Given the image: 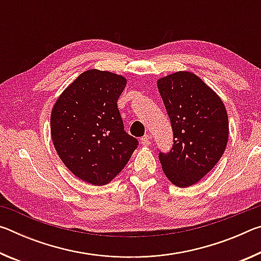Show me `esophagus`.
<instances>
[{"label":"esophagus","instance_id":"esophagus-1","mask_svg":"<svg viewBox=\"0 0 261 261\" xmlns=\"http://www.w3.org/2000/svg\"><path fill=\"white\" fill-rule=\"evenodd\" d=\"M149 139H151V137H149L148 135L144 136L143 138H140V144L144 145V146H148V145H149Z\"/></svg>","mask_w":261,"mask_h":261}]
</instances>
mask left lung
<instances>
[{
    "mask_svg": "<svg viewBox=\"0 0 261 261\" xmlns=\"http://www.w3.org/2000/svg\"><path fill=\"white\" fill-rule=\"evenodd\" d=\"M174 134V145L160 153L163 173L176 187L188 188L213 169L227 147L229 122L220 96L192 72L158 81Z\"/></svg>",
    "mask_w": 261,
    "mask_h": 261,
    "instance_id": "1",
    "label": "left lung"
}]
</instances>
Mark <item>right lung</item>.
<instances>
[{"label":"right lung","instance_id":"obj_1","mask_svg":"<svg viewBox=\"0 0 261 261\" xmlns=\"http://www.w3.org/2000/svg\"><path fill=\"white\" fill-rule=\"evenodd\" d=\"M126 79L92 69L62 92L50 115V134L61 160L71 173L105 185L121 173L138 146L124 131L117 100Z\"/></svg>","mask_w":261,"mask_h":261}]
</instances>
